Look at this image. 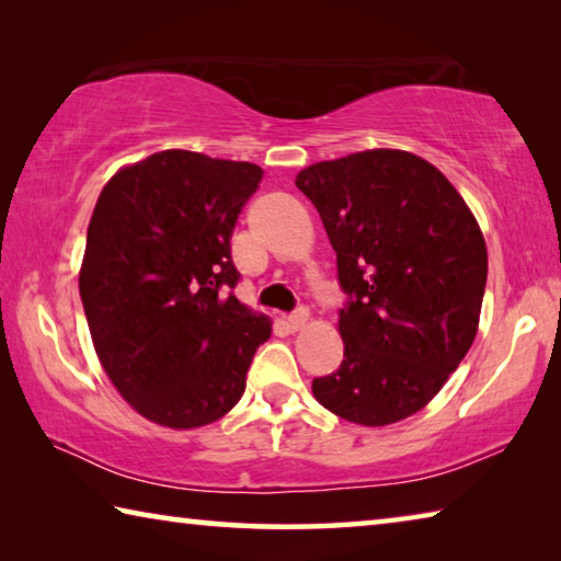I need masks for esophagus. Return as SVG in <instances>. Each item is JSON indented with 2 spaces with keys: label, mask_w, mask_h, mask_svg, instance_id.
<instances>
[{
  "label": "esophagus",
  "mask_w": 561,
  "mask_h": 561,
  "mask_svg": "<svg viewBox=\"0 0 561 561\" xmlns=\"http://www.w3.org/2000/svg\"><path fill=\"white\" fill-rule=\"evenodd\" d=\"M308 316H310V312H308V308H296V310H293L290 312V316L286 318V322H288V328L293 330V332H296V330H300L302 325H306V322H308Z\"/></svg>",
  "instance_id": "obj_1"
}]
</instances>
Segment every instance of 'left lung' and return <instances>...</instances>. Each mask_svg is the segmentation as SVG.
I'll return each instance as SVG.
<instances>
[{"mask_svg": "<svg viewBox=\"0 0 561 561\" xmlns=\"http://www.w3.org/2000/svg\"><path fill=\"white\" fill-rule=\"evenodd\" d=\"M316 204L345 293V359L312 379L322 407L362 426L416 414L476 340L488 249L476 216L434 164L367 150L296 176Z\"/></svg>", "mask_w": 561, "mask_h": 561, "instance_id": "8db88e82", "label": "left lung"}]
</instances>
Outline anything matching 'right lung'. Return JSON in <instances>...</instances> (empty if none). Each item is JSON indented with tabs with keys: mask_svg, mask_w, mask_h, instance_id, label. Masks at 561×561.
Listing matches in <instances>:
<instances>
[{
	"mask_svg": "<svg viewBox=\"0 0 561 561\" xmlns=\"http://www.w3.org/2000/svg\"><path fill=\"white\" fill-rule=\"evenodd\" d=\"M261 180L259 164L164 150L98 196L78 275L85 320L105 375L154 424L221 419L271 337L233 296L231 233Z\"/></svg>",
	"mask_w": 561,
	"mask_h": 561,
	"instance_id": "obj_1",
	"label": "right lung"
}]
</instances>
